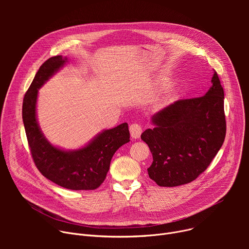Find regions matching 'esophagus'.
Here are the masks:
<instances>
[{
  "label": "esophagus",
  "mask_w": 249,
  "mask_h": 249,
  "mask_svg": "<svg viewBox=\"0 0 249 249\" xmlns=\"http://www.w3.org/2000/svg\"><path fill=\"white\" fill-rule=\"evenodd\" d=\"M130 134H131V137L134 139L140 138V136L142 134V126L138 123L132 124L130 126Z\"/></svg>",
  "instance_id": "esophagus-1"
}]
</instances>
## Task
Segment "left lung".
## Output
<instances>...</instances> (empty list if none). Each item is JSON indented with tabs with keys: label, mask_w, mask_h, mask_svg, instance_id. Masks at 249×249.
<instances>
[{
	"label": "left lung",
	"mask_w": 249,
	"mask_h": 249,
	"mask_svg": "<svg viewBox=\"0 0 249 249\" xmlns=\"http://www.w3.org/2000/svg\"><path fill=\"white\" fill-rule=\"evenodd\" d=\"M212 84L205 95L176 100L159 111L153 116L156 127L141 135L153 155L149 176L158 185L195 180L221 149L227 123L224 89L215 70Z\"/></svg>",
	"instance_id": "left-lung-1"
}]
</instances>
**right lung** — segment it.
Instances as JSON below:
<instances>
[{
	"instance_id": "obj_1",
	"label": "right lung",
	"mask_w": 249,
	"mask_h": 249,
	"mask_svg": "<svg viewBox=\"0 0 249 249\" xmlns=\"http://www.w3.org/2000/svg\"><path fill=\"white\" fill-rule=\"evenodd\" d=\"M67 59L51 57L39 68L22 102V120L35 166L43 176L71 190H94L104 181L115 152L130 141L127 123L105 130L87 147L65 152L50 145L35 117L37 89L61 68Z\"/></svg>"
}]
</instances>
